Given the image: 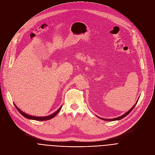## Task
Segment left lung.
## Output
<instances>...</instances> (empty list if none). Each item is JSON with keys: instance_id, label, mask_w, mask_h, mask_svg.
Instances as JSON below:
<instances>
[{"instance_id": "obj_1", "label": "left lung", "mask_w": 155, "mask_h": 155, "mask_svg": "<svg viewBox=\"0 0 155 155\" xmlns=\"http://www.w3.org/2000/svg\"><path fill=\"white\" fill-rule=\"evenodd\" d=\"M139 98H138V99H137V101H136V104H135V105H133L132 106V107H131V108L129 110H128V111L126 112V113H125L124 114H123V115H121V116H120V117H117V118H113V119H104V118H101V117H97L99 118H100V119H101V120H105V121H116V120H121V119H123V118H124L125 117H126L131 111L132 110V109H133L134 108V107L136 106V105L137 104V102H138V101H139Z\"/></svg>"}]
</instances>
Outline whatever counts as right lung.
<instances>
[{
    "label": "right lung",
    "mask_w": 155,
    "mask_h": 155,
    "mask_svg": "<svg viewBox=\"0 0 155 155\" xmlns=\"http://www.w3.org/2000/svg\"><path fill=\"white\" fill-rule=\"evenodd\" d=\"M15 107L16 108V109L18 110V112L23 115L24 117L28 118V119H29V120H36V121H46V120H49L50 119H52L53 118H54L58 114V112L60 111L61 109V106L60 107V108L57 110V111H56L54 113H53V114L50 115H48V116H46V117H35V116H32V115H29L28 114H25V112H23L22 110H21L15 104H14Z\"/></svg>",
    "instance_id": "add662e5"
}]
</instances>
